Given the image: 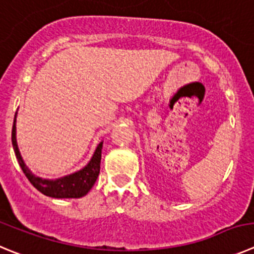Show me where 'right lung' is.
Segmentation results:
<instances>
[{"instance_id":"1","label":"right lung","mask_w":254,"mask_h":254,"mask_svg":"<svg viewBox=\"0 0 254 254\" xmlns=\"http://www.w3.org/2000/svg\"><path fill=\"white\" fill-rule=\"evenodd\" d=\"M12 145L16 158L18 160V164H20L22 172L25 173V175L30 181V183L37 190H40L42 194L47 196H52V198H80V196H84L92 188V186H94L96 179H98L99 173H100L103 143L99 144L89 164L84 169L79 170V172L61 178V179H58V181H46V179L35 177L25 165L22 158H21L20 151H18L17 141H16V115L12 127Z\"/></svg>"}]
</instances>
